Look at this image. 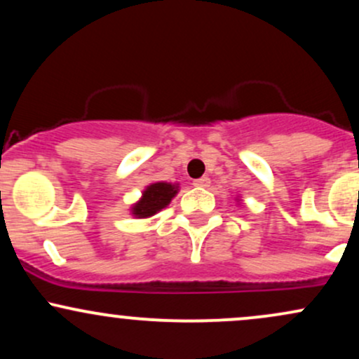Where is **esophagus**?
Masks as SVG:
<instances>
[{
	"mask_svg": "<svg viewBox=\"0 0 359 359\" xmlns=\"http://www.w3.org/2000/svg\"><path fill=\"white\" fill-rule=\"evenodd\" d=\"M209 184H211L209 177H201V179L194 180V185H196V187H209Z\"/></svg>",
	"mask_w": 359,
	"mask_h": 359,
	"instance_id": "esophagus-1",
	"label": "esophagus"
}]
</instances>
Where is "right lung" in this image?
<instances>
[{
	"label": "right lung",
	"mask_w": 359,
	"mask_h": 359,
	"mask_svg": "<svg viewBox=\"0 0 359 359\" xmlns=\"http://www.w3.org/2000/svg\"><path fill=\"white\" fill-rule=\"evenodd\" d=\"M177 194V187L167 182H156L148 185L147 191L143 192V197L140 199L138 204L133 205V214L138 217L154 216L160 209L170 204L172 197Z\"/></svg>",
	"instance_id": "add662e5"
}]
</instances>
